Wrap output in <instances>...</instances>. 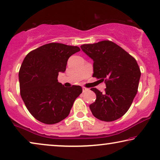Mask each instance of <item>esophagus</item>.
Instances as JSON below:
<instances>
[{
	"mask_svg": "<svg viewBox=\"0 0 160 160\" xmlns=\"http://www.w3.org/2000/svg\"><path fill=\"white\" fill-rule=\"evenodd\" d=\"M82 90H83V92H86L89 91V89L85 88V87H83V88H82Z\"/></svg>",
	"mask_w": 160,
	"mask_h": 160,
	"instance_id": "obj_1",
	"label": "esophagus"
}]
</instances>
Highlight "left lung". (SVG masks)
<instances>
[{
	"label": "left lung",
	"mask_w": 160,
	"mask_h": 160,
	"mask_svg": "<svg viewBox=\"0 0 160 160\" xmlns=\"http://www.w3.org/2000/svg\"><path fill=\"white\" fill-rule=\"evenodd\" d=\"M81 49L93 60V75L106 83L105 92L92 88L95 101L89 106L93 116L105 122L122 117L132 104L141 78L137 61L110 41L84 44Z\"/></svg>",
	"instance_id": "8db88e82"
}]
</instances>
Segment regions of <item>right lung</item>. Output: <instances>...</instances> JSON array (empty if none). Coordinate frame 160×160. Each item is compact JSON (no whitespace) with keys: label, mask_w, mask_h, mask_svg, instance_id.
Listing matches in <instances>:
<instances>
[{"label":"right lung","mask_w":160,"mask_h":160,"mask_svg":"<svg viewBox=\"0 0 160 160\" xmlns=\"http://www.w3.org/2000/svg\"><path fill=\"white\" fill-rule=\"evenodd\" d=\"M79 51L78 47L51 43L30 52L24 59L19 72L20 95L28 110L39 122L53 124L65 119L82 92L80 86L68 88L58 81L59 73L65 71L68 58Z\"/></svg>","instance_id":"obj_1"}]
</instances>
